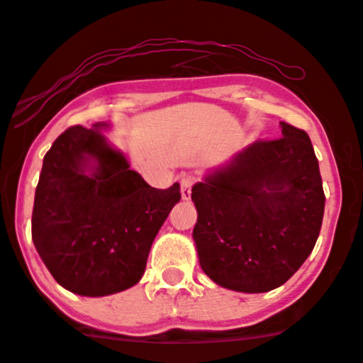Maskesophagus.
<instances>
[{
	"instance_id": "1",
	"label": "esophagus",
	"mask_w": 363,
	"mask_h": 363,
	"mask_svg": "<svg viewBox=\"0 0 363 363\" xmlns=\"http://www.w3.org/2000/svg\"><path fill=\"white\" fill-rule=\"evenodd\" d=\"M194 186V177H184L181 181V196L182 199H189L191 198V189Z\"/></svg>"
}]
</instances>
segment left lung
Wrapping results in <instances>:
<instances>
[{"label": "left lung", "mask_w": 363, "mask_h": 363, "mask_svg": "<svg viewBox=\"0 0 363 363\" xmlns=\"http://www.w3.org/2000/svg\"><path fill=\"white\" fill-rule=\"evenodd\" d=\"M257 140L228 167L193 187V237L204 274L238 292H267L289 281L316 245L325 193L308 133Z\"/></svg>", "instance_id": "obj_1"}]
</instances>
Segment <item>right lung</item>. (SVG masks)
I'll use <instances>...</instances> for the list:
<instances>
[{"label":"right lung","instance_id":"obj_1","mask_svg":"<svg viewBox=\"0 0 363 363\" xmlns=\"http://www.w3.org/2000/svg\"><path fill=\"white\" fill-rule=\"evenodd\" d=\"M89 156L99 162L93 177L84 172ZM179 199L177 182L148 186L96 130L71 126L43 157L32 213L35 248L65 289L115 294L142 279L152 242Z\"/></svg>","mask_w":363,"mask_h":363}]
</instances>
